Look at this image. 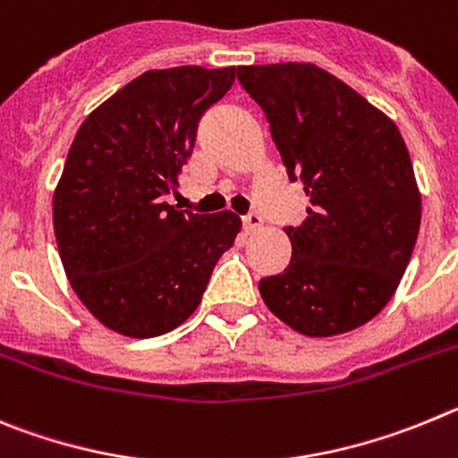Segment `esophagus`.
<instances>
[{
  "label": "esophagus",
  "mask_w": 458,
  "mask_h": 458,
  "mask_svg": "<svg viewBox=\"0 0 458 458\" xmlns=\"http://www.w3.org/2000/svg\"><path fill=\"white\" fill-rule=\"evenodd\" d=\"M262 224H265V221H262V216H259V214L250 212V214H246V216H244V228L249 230V233H255V230H259V228H262Z\"/></svg>",
  "instance_id": "34e87169"
}]
</instances>
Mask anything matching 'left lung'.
<instances>
[{
    "mask_svg": "<svg viewBox=\"0 0 458 458\" xmlns=\"http://www.w3.org/2000/svg\"><path fill=\"white\" fill-rule=\"evenodd\" d=\"M239 84L265 111L271 139L310 196L285 233L292 259L259 280L287 327L328 337L368 324L397 290L418 239L422 203L397 125L312 64L242 65Z\"/></svg>",
    "mask_w": 458,
    "mask_h": 458,
    "instance_id": "1",
    "label": "left lung"
}]
</instances>
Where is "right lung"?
Listing matches in <instances>:
<instances>
[{"instance_id": "1", "label": "right lung", "mask_w": 458, "mask_h": 458, "mask_svg": "<svg viewBox=\"0 0 458 458\" xmlns=\"http://www.w3.org/2000/svg\"><path fill=\"white\" fill-rule=\"evenodd\" d=\"M233 81L234 65L148 70L77 130L52 203L55 234L70 285L111 331L155 337L180 327L234 244L233 212L166 203L200 116Z\"/></svg>"}]
</instances>
